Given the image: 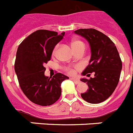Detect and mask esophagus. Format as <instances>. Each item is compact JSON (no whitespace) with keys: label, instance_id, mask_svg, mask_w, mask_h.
<instances>
[{"label":"esophagus","instance_id":"obj_1","mask_svg":"<svg viewBox=\"0 0 133 133\" xmlns=\"http://www.w3.org/2000/svg\"><path fill=\"white\" fill-rule=\"evenodd\" d=\"M71 79H72V80L74 81V83L75 84H79V83H80V81H79V79H77V78H71Z\"/></svg>","mask_w":133,"mask_h":133}]
</instances>
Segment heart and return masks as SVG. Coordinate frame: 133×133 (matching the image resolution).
I'll return each instance as SVG.
<instances>
[{
  "label": "heart",
  "mask_w": 133,
  "mask_h": 133,
  "mask_svg": "<svg viewBox=\"0 0 133 133\" xmlns=\"http://www.w3.org/2000/svg\"><path fill=\"white\" fill-rule=\"evenodd\" d=\"M71 45H72V47L74 50L78 49V48H79L81 47H85V45H84L83 43L81 41L78 40V39H75V40L72 41ZM57 49H58V46H56V47L54 48V49L53 50V52H52L53 56H54L56 54V51H57ZM78 69H79L78 66H76V67H72V66H66V67L64 68V70H65L66 72H67V73H69V75H74L76 72V70Z\"/></svg>",
  "instance_id": "b5f03b06"
}]
</instances>
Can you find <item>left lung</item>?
<instances>
[{"mask_svg":"<svg viewBox=\"0 0 133 133\" xmlns=\"http://www.w3.org/2000/svg\"><path fill=\"white\" fill-rule=\"evenodd\" d=\"M75 33L85 37L89 43L91 56L83 75L94 77L81 79L89 89L81 96L91 104H99L107 99L119 82L122 64L114 43L107 36L95 29H79Z\"/></svg>","mask_w":133,"mask_h":133,"instance_id":"obj_1","label":"left lung"}]
</instances>
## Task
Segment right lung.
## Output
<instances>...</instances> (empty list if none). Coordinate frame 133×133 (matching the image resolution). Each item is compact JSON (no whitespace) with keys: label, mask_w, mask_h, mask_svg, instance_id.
I'll return each mask as SVG.
<instances>
[{"label":"right lung","mask_w":133,"mask_h":133,"mask_svg":"<svg viewBox=\"0 0 133 133\" xmlns=\"http://www.w3.org/2000/svg\"><path fill=\"white\" fill-rule=\"evenodd\" d=\"M64 32L39 29L26 37L18 47L15 71L19 86L29 100L37 105L54 104L61 95V83L67 76L56 73L52 77L44 75V64L50 61L54 47Z\"/></svg>","instance_id":"right-lung-1"}]
</instances>
